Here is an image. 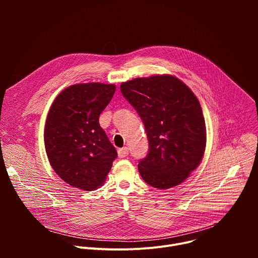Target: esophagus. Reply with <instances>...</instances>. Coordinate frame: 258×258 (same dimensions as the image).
Here are the masks:
<instances>
[{
    "label": "esophagus",
    "instance_id": "obj_1",
    "mask_svg": "<svg viewBox=\"0 0 258 258\" xmlns=\"http://www.w3.org/2000/svg\"><path fill=\"white\" fill-rule=\"evenodd\" d=\"M118 156L120 158H123V157H126L128 155V148L127 147H123V148H120L118 149Z\"/></svg>",
    "mask_w": 258,
    "mask_h": 258
}]
</instances>
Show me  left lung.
Wrapping results in <instances>:
<instances>
[{
  "label": "left lung",
  "instance_id": "left-lung-1",
  "mask_svg": "<svg viewBox=\"0 0 258 258\" xmlns=\"http://www.w3.org/2000/svg\"><path fill=\"white\" fill-rule=\"evenodd\" d=\"M120 91L137 110L149 141L138 164L148 185L165 190L179 185L200 164L206 146L202 109L194 93L164 75L122 83Z\"/></svg>",
  "mask_w": 258,
  "mask_h": 258
}]
</instances>
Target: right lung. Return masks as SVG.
I'll return each mask as SVG.
<instances>
[{"label":"right lung","mask_w":258,"mask_h":258,"mask_svg":"<svg viewBox=\"0 0 258 258\" xmlns=\"http://www.w3.org/2000/svg\"><path fill=\"white\" fill-rule=\"evenodd\" d=\"M115 90L114 85L101 83L73 85L50 108L44 135L46 153L55 172L72 187L98 189L117 157L99 123Z\"/></svg>","instance_id":"add662e5"}]
</instances>
